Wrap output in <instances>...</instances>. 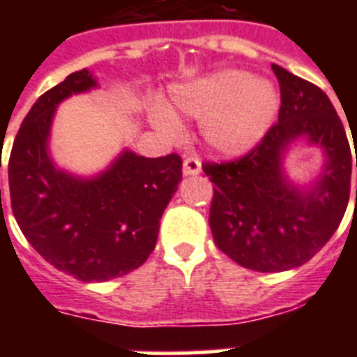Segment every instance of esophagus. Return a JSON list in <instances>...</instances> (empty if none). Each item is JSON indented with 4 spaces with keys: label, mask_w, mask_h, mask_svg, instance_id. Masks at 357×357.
I'll return each mask as SVG.
<instances>
[{
    "label": "esophagus",
    "mask_w": 357,
    "mask_h": 357,
    "mask_svg": "<svg viewBox=\"0 0 357 357\" xmlns=\"http://www.w3.org/2000/svg\"><path fill=\"white\" fill-rule=\"evenodd\" d=\"M202 172V162L196 155H189L183 161V174L185 176H198Z\"/></svg>",
    "instance_id": "esophagus-1"
}]
</instances>
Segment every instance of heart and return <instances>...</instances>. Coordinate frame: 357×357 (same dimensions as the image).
Masks as SVG:
<instances>
[{"instance_id":"1","label":"heart","mask_w":357,"mask_h":357,"mask_svg":"<svg viewBox=\"0 0 357 357\" xmlns=\"http://www.w3.org/2000/svg\"><path fill=\"white\" fill-rule=\"evenodd\" d=\"M278 92L271 81L241 70H220L170 89L168 116L202 120L204 137L217 151L235 155L250 150L271 128ZM172 128V120H165Z\"/></svg>"}]
</instances>
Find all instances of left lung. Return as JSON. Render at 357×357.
<instances>
[{"instance_id":"obj_1","label":"left lung","mask_w":357,"mask_h":357,"mask_svg":"<svg viewBox=\"0 0 357 357\" xmlns=\"http://www.w3.org/2000/svg\"><path fill=\"white\" fill-rule=\"evenodd\" d=\"M272 70L282 94L278 122L246 155L202 167L215 183L209 209L215 243L235 263L257 272L304 265L332 238L349 206L354 167L330 98L278 64ZM302 136L327 157L323 174L305 190L284 178L281 165L288 144Z\"/></svg>"}]
</instances>
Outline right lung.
<instances>
[{
	"instance_id": "obj_1",
	"label": "right lung",
	"mask_w": 357,
	"mask_h": 357,
	"mask_svg": "<svg viewBox=\"0 0 357 357\" xmlns=\"http://www.w3.org/2000/svg\"><path fill=\"white\" fill-rule=\"evenodd\" d=\"M94 86L85 68L44 92L8 157L10 206L22 234L47 263L86 283L123 276L148 259L183 167L178 153L150 159L123 150L96 178L59 170L47 151L55 109Z\"/></svg>"
}]
</instances>
